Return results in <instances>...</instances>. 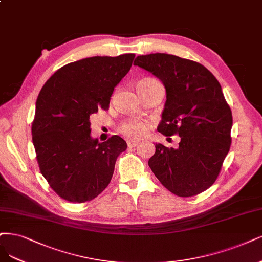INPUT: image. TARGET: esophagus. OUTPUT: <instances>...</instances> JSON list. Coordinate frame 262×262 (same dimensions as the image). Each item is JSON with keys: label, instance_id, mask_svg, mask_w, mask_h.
I'll return each mask as SVG.
<instances>
[{"label": "esophagus", "instance_id": "esophagus-1", "mask_svg": "<svg viewBox=\"0 0 262 262\" xmlns=\"http://www.w3.org/2000/svg\"><path fill=\"white\" fill-rule=\"evenodd\" d=\"M127 144H128V147L132 148V147L138 146L139 144H140V141H138V140H128Z\"/></svg>", "mask_w": 262, "mask_h": 262}]
</instances>
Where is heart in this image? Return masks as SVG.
Instances as JSON below:
<instances>
[{
	"instance_id": "heart-1",
	"label": "heart",
	"mask_w": 262,
	"mask_h": 262,
	"mask_svg": "<svg viewBox=\"0 0 262 262\" xmlns=\"http://www.w3.org/2000/svg\"><path fill=\"white\" fill-rule=\"evenodd\" d=\"M145 80H154V79H145ZM120 131L130 138H142L146 134L147 124L138 119H129L125 120L120 125Z\"/></svg>"
}]
</instances>
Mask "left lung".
<instances>
[{
	"label": "left lung",
	"mask_w": 262,
	"mask_h": 262,
	"mask_svg": "<svg viewBox=\"0 0 262 262\" xmlns=\"http://www.w3.org/2000/svg\"><path fill=\"white\" fill-rule=\"evenodd\" d=\"M133 65L154 75L166 89L158 132L181 138L178 148L156 143L148 166L180 197L206 191L231 145L232 113L218 80L198 62L166 53L140 55Z\"/></svg>",
	"instance_id": "left-lung-1"
}]
</instances>
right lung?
Here are the masks:
<instances>
[{
  "mask_svg": "<svg viewBox=\"0 0 262 262\" xmlns=\"http://www.w3.org/2000/svg\"><path fill=\"white\" fill-rule=\"evenodd\" d=\"M134 54L94 56L62 66L41 89L32 142L42 176L64 200L84 203L110 184L127 143L91 137V116L107 110L115 86L129 73Z\"/></svg>",
  "mask_w": 262,
  "mask_h": 262,
  "instance_id": "1",
  "label": "right lung"
}]
</instances>
